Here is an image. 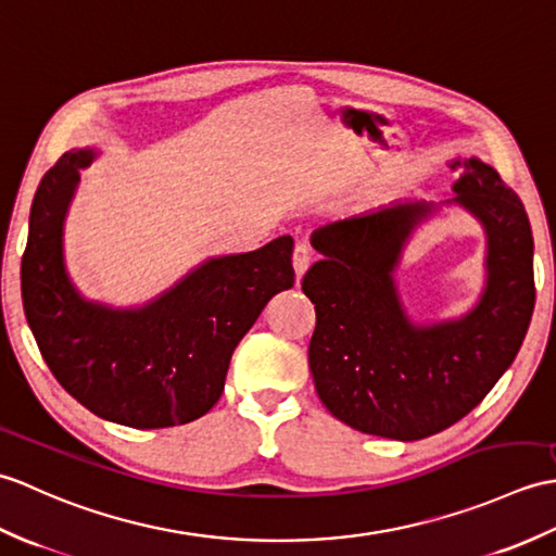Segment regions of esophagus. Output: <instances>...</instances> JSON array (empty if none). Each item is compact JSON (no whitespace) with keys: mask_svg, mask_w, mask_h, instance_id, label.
Returning <instances> with one entry per match:
<instances>
[{"mask_svg":"<svg viewBox=\"0 0 556 556\" xmlns=\"http://www.w3.org/2000/svg\"><path fill=\"white\" fill-rule=\"evenodd\" d=\"M309 264H312L309 244L300 242L298 247H294V252H292V266H294V274H298V278H302L306 274V268H309Z\"/></svg>","mask_w":556,"mask_h":556,"instance_id":"obj_1","label":"esophagus"}]
</instances>
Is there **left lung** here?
<instances>
[{"instance_id":"left-lung-1","label":"left lung","mask_w":556,"mask_h":556,"mask_svg":"<svg viewBox=\"0 0 556 556\" xmlns=\"http://www.w3.org/2000/svg\"><path fill=\"white\" fill-rule=\"evenodd\" d=\"M452 170V204L488 236L485 290L462 318L414 324L394 286L433 204L397 202L312 236L324 254L302 280L316 309L314 386L332 416L368 435L409 442L459 421L511 366L533 316V232L519 194L476 156L454 159Z\"/></svg>"}]
</instances>
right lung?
I'll return each instance as SVG.
<instances>
[{"label":"right lung","mask_w":556,"mask_h":556,"mask_svg":"<svg viewBox=\"0 0 556 556\" xmlns=\"http://www.w3.org/2000/svg\"><path fill=\"white\" fill-rule=\"evenodd\" d=\"M94 150L47 170L30 206L21 298L49 371L106 421L168 428L204 416L224 392L230 356L276 292L292 288V238L208 258L140 309L88 302L64 266V218Z\"/></svg>","instance_id":"obj_1"}]
</instances>
